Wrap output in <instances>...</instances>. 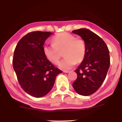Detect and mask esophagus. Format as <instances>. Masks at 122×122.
Segmentation results:
<instances>
[{"label":"esophagus","instance_id":"34e87169","mask_svg":"<svg viewBox=\"0 0 122 122\" xmlns=\"http://www.w3.org/2000/svg\"><path fill=\"white\" fill-rule=\"evenodd\" d=\"M69 71H63V72L64 73H69Z\"/></svg>","mask_w":122,"mask_h":122}]
</instances>
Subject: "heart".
Masks as SVG:
<instances>
[{
  "instance_id": "obj_1",
  "label": "heart",
  "mask_w": 122,
  "mask_h": 122,
  "mask_svg": "<svg viewBox=\"0 0 122 122\" xmlns=\"http://www.w3.org/2000/svg\"><path fill=\"white\" fill-rule=\"evenodd\" d=\"M63 51L65 58L59 63V66L63 69H69L84 60L86 53V42L74 35L63 32L53 37L52 44L43 47L44 56L54 64L59 63Z\"/></svg>"
}]
</instances>
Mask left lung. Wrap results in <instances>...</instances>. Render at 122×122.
<instances>
[{
    "instance_id": "1",
    "label": "left lung",
    "mask_w": 122,
    "mask_h": 122,
    "mask_svg": "<svg viewBox=\"0 0 122 122\" xmlns=\"http://www.w3.org/2000/svg\"><path fill=\"white\" fill-rule=\"evenodd\" d=\"M72 32L81 36L86 46V56L75 71L77 78L73 87L79 94L89 96L101 87L106 79L110 66L109 49L104 41L90 30L81 28Z\"/></svg>"
}]
</instances>
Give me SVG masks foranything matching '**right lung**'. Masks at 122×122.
Listing matches in <instances>:
<instances>
[{
	"label": "right lung",
	"mask_w": 122,
	"mask_h": 122,
	"mask_svg": "<svg viewBox=\"0 0 122 122\" xmlns=\"http://www.w3.org/2000/svg\"><path fill=\"white\" fill-rule=\"evenodd\" d=\"M52 33L35 31L26 34L14 50L13 66L21 88L28 94L41 97L51 91L56 76L62 73L46 59L43 45Z\"/></svg>",
	"instance_id": "right-lung-1"
}]
</instances>
